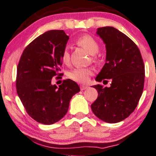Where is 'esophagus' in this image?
Listing matches in <instances>:
<instances>
[{"mask_svg":"<svg viewBox=\"0 0 156 156\" xmlns=\"http://www.w3.org/2000/svg\"><path fill=\"white\" fill-rule=\"evenodd\" d=\"M87 85H80V90H86L87 88Z\"/></svg>","mask_w":156,"mask_h":156,"instance_id":"34e87169","label":"esophagus"}]
</instances>
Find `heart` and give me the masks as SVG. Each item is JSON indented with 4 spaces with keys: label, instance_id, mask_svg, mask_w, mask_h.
Instances as JSON below:
<instances>
[{
    "label": "heart",
    "instance_id": "heart-1",
    "mask_svg": "<svg viewBox=\"0 0 156 156\" xmlns=\"http://www.w3.org/2000/svg\"><path fill=\"white\" fill-rule=\"evenodd\" d=\"M76 44L80 47H83L90 55H96L99 50V44L98 41L93 36L90 35H83L80 36L76 39ZM70 55H69V48L65 47L61 54V60L63 63H69ZM93 71L91 69L87 68H75L70 71L68 74L69 77L74 81L78 82H85L88 80L89 76L92 75Z\"/></svg>",
    "mask_w": 156,
    "mask_h": 156
}]
</instances>
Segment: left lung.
Masks as SVG:
<instances>
[{"mask_svg": "<svg viewBox=\"0 0 156 156\" xmlns=\"http://www.w3.org/2000/svg\"><path fill=\"white\" fill-rule=\"evenodd\" d=\"M96 34L106 44L107 55L96 80L110 79L112 83L109 87L93 86L98 96L91 109L97 118L115 123L128 118L139 103L144 88V62L136 44L118 29L99 27Z\"/></svg>", "mask_w": 156, "mask_h": 156, "instance_id": "1", "label": "left lung"}]
</instances>
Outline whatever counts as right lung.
<instances>
[{"mask_svg": "<svg viewBox=\"0 0 156 156\" xmlns=\"http://www.w3.org/2000/svg\"><path fill=\"white\" fill-rule=\"evenodd\" d=\"M69 36L63 30L45 32L24 49L16 71V92L27 113L40 123L51 125L66 114L74 95L80 92L73 80L57 87L53 76H61V54Z\"/></svg>", "mask_w": 156, "mask_h": 156, "instance_id": "add662e5", "label": "right lung"}]
</instances>
